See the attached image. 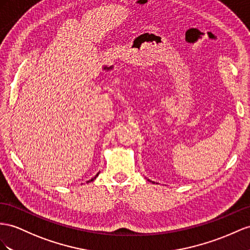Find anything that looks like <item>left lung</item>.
Listing matches in <instances>:
<instances>
[{
  "label": "left lung",
  "mask_w": 250,
  "mask_h": 250,
  "mask_svg": "<svg viewBox=\"0 0 250 250\" xmlns=\"http://www.w3.org/2000/svg\"><path fill=\"white\" fill-rule=\"evenodd\" d=\"M148 181H150V180H148Z\"/></svg>",
  "instance_id": "obj_1"
}]
</instances>
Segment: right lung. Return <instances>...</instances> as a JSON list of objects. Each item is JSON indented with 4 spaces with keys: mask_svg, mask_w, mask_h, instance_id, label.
<instances>
[{
    "mask_svg": "<svg viewBox=\"0 0 250 250\" xmlns=\"http://www.w3.org/2000/svg\"><path fill=\"white\" fill-rule=\"evenodd\" d=\"M98 174H99V173H97V175H96V176H94V177L92 178V180H89V181H87V183H88V182H93L94 180H96V177H97V176H98Z\"/></svg>",
    "mask_w": 250,
    "mask_h": 250,
    "instance_id": "1",
    "label": "right lung"
}]
</instances>
